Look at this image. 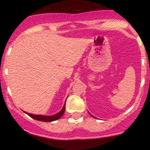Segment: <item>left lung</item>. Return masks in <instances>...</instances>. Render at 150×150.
Returning a JSON list of instances; mask_svg holds the SVG:
<instances>
[{
	"mask_svg": "<svg viewBox=\"0 0 150 150\" xmlns=\"http://www.w3.org/2000/svg\"><path fill=\"white\" fill-rule=\"evenodd\" d=\"M90 115H91V114H90ZM91 116H92V115H91ZM92 117H94V116H92Z\"/></svg>",
	"mask_w": 150,
	"mask_h": 150,
	"instance_id": "1",
	"label": "left lung"
}]
</instances>
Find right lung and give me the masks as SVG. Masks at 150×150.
Instances as JSON below:
<instances>
[{
    "label": "right lung",
    "instance_id": "add662e5",
    "mask_svg": "<svg viewBox=\"0 0 150 150\" xmlns=\"http://www.w3.org/2000/svg\"><path fill=\"white\" fill-rule=\"evenodd\" d=\"M65 104L63 106V108H62V110L60 111L59 113H56V114L53 115V116H42V115H34V114H31V113H26L28 116H30L31 118H34V119L37 120H40V121H44V122H51V121H53V120H56L58 119H59L61 117L63 116V113L65 112Z\"/></svg>",
    "mask_w": 150,
    "mask_h": 150
}]
</instances>
